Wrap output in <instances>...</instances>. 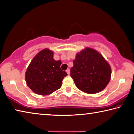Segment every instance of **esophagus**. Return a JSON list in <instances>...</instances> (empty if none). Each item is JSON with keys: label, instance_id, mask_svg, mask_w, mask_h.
<instances>
[{"label": "esophagus", "instance_id": "1", "mask_svg": "<svg viewBox=\"0 0 134 134\" xmlns=\"http://www.w3.org/2000/svg\"><path fill=\"white\" fill-rule=\"evenodd\" d=\"M66 72H67V73L68 74V75H69L70 73V70L69 69H67L66 70Z\"/></svg>", "mask_w": 134, "mask_h": 134}]
</instances>
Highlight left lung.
<instances>
[{"instance_id":"8db88e82","label":"left lung","mask_w":134,"mask_h":134,"mask_svg":"<svg viewBox=\"0 0 134 134\" xmlns=\"http://www.w3.org/2000/svg\"><path fill=\"white\" fill-rule=\"evenodd\" d=\"M70 76L79 90L86 93H97L109 82L111 68L99 52L86 48L76 54Z\"/></svg>"}]
</instances>
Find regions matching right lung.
<instances>
[{
  "label": "right lung",
  "instance_id": "obj_1",
  "mask_svg": "<svg viewBox=\"0 0 134 134\" xmlns=\"http://www.w3.org/2000/svg\"><path fill=\"white\" fill-rule=\"evenodd\" d=\"M48 48L41 51L31 61L25 73L26 85L40 95H48L61 87L67 72L60 68L61 61L53 58Z\"/></svg>",
  "mask_w": 134,
  "mask_h": 134
}]
</instances>
